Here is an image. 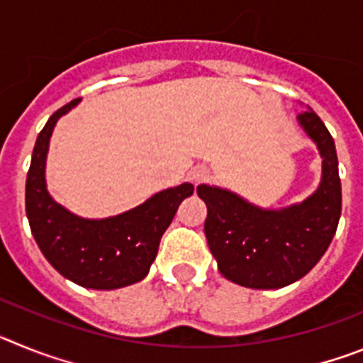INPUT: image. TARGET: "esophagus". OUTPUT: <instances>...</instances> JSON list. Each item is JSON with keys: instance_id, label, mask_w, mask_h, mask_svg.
I'll use <instances>...</instances> for the list:
<instances>
[{"instance_id": "esophagus-1", "label": "esophagus", "mask_w": 363, "mask_h": 363, "mask_svg": "<svg viewBox=\"0 0 363 363\" xmlns=\"http://www.w3.org/2000/svg\"><path fill=\"white\" fill-rule=\"evenodd\" d=\"M209 179V171L205 167H196L191 171V182L192 184H203Z\"/></svg>"}]
</instances>
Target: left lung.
I'll return each mask as SVG.
<instances>
[{
  "label": "left lung",
  "mask_w": 363,
  "mask_h": 363,
  "mask_svg": "<svg viewBox=\"0 0 363 363\" xmlns=\"http://www.w3.org/2000/svg\"><path fill=\"white\" fill-rule=\"evenodd\" d=\"M298 123L322 156V182L301 203L262 209L227 189L198 185L207 205L205 236L218 271L251 289H280L303 278L331 243L342 214L335 140L314 111Z\"/></svg>",
  "instance_id": "left-lung-1"
}]
</instances>
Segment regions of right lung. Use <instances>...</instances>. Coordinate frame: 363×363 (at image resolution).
Listing matches in <instances>:
<instances>
[{
  "instance_id": "1",
  "label": "right lung",
  "mask_w": 363,
  "mask_h": 363,
  "mask_svg": "<svg viewBox=\"0 0 363 363\" xmlns=\"http://www.w3.org/2000/svg\"><path fill=\"white\" fill-rule=\"evenodd\" d=\"M78 104L79 98L57 108L38 134L27 174L25 209L38 247L62 277L86 289H120L149 274L163 233L194 187L182 184L165 189L127 213L101 220L76 216L56 203L45 182L50 136L56 121Z\"/></svg>"
}]
</instances>
